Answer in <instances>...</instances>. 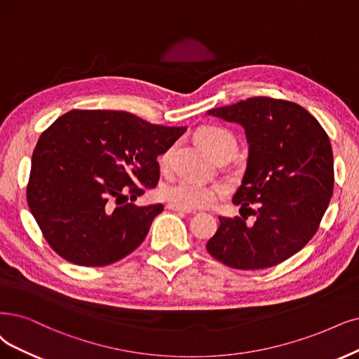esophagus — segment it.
Segmentation results:
<instances>
[{
    "label": "esophagus",
    "mask_w": 359,
    "mask_h": 359,
    "mask_svg": "<svg viewBox=\"0 0 359 359\" xmlns=\"http://www.w3.org/2000/svg\"><path fill=\"white\" fill-rule=\"evenodd\" d=\"M167 208H168V210H172V211H179V213H187V215L192 213V210H191V208L180 207V205H176V204H168V205H167Z\"/></svg>",
    "instance_id": "esophagus-1"
}]
</instances>
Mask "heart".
Here are the masks:
<instances>
[{"instance_id":"b5f03b06","label":"heart","mask_w":359,"mask_h":359,"mask_svg":"<svg viewBox=\"0 0 359 359\" xmlns=\"http://www.w3.org/2000/svg\"><path fill=\"white\" fill-rule=\"evenodd\" d=\"M196 136L203 143L204 148L215 158L224 152L236 151V140L228 130H223L219 127H203L198 131ZM171 152L172 149H168L161 155V158H159L161 165L167 167L170 164ZM219 191V187H210V184L194 179H182L177 183L164 188L163 195L165 200L176 205L187 208H200L213 204Z\"/></svg>"}]
</instances>
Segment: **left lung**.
Returning a JSON list of instances; mask_svg holds the SVG:
<instances>
[{
    "label": "left lung",
    "instance_id": "obj_1",
    "mask_svg": "<svg viewBox=\"0 0 359 359\" xmlns=\"http://www.w3.org/2000/svg\"><path fill=\"white\" fill-rule=\"evenodd\" d=\"M207 115L245 131L247 170L232 203L241 216L243 210L256 216L253 224L247 216H219L207 251L233 269L275 266L311 241L330 204L334 167L327 133L302 106L271 97H251Z\"/></svg>",
    "mask_w": 359,
    "mask_h": 359
}]
</instances>
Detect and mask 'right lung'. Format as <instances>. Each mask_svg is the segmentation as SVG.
<instances>
[{
  "label": "right lung",
  "mask_w": 359,
  "mask_h": 359,
  "mask_svg": "<svg viewBox=\"0 0 359 359\" xmlns=\"http://www.w3.org/2000/svg\"><path fill=\"white\" fill-rule=\"evenodd\" d=\"M187 127L123 111H69L38 139L28 205L50 247L79 266H106L135 251L163 204L136 207L159 179L158 156Z\"/></svg>",
  "instance_id": "obj_1"
}]
</instances>
